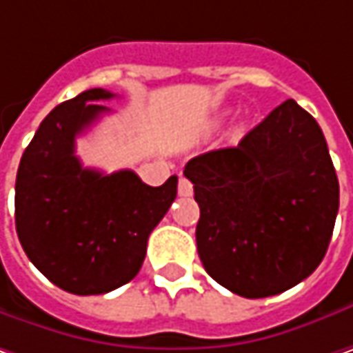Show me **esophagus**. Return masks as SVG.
<instances>
[{
	"label": "esophagus",
	"mask_w": 353,
	"mask_h": 353,
	"mask_svg": "<svg viewBox=\"0 0 353 353\" xmlns=\"http://www.w3.org/2000/svg\"><path fill=\"white\" fill-rule=\"evenodd\" d=\"M177 193L181 195V197H190L193 193V185L192 181L188 179V177H179V185H177Z\"/></svg>",
	"instance_id": "1"
}]
</instances>
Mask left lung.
Here are the masks:
<instances>
[{
    "label": "left lung",
    "mask_w": 353,
    "mask_h": 353,
    "mask_svg": "<svg viewBox=\"0 0 353 353\" xmlns=\"http://www.w3.org/2000/svg\"><path fill=\"white\" fill-rule=\"evenodd\" d=\"M207 274L245 299L302 283L328 251L340 185L318 122L284 100L237 148L188 161Z\"/></svg>",
    "instance_id": "left-lung-1"
}]
</instances>
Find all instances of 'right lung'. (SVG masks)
<instances>
[{
    "instance_id": "1",
    "label": "right lung",
    "mask_w": 353,
    "mask_h": 353,
    "mask_svg": "<svg viewBox=\"0 0 353 353\" xmlns=\"http://www.w3.org/2000/svg\"><path fill=\"white\" fill-rule=\"evenodd\" d=\"M114 94L90 88L53 108L25 148L15 179V227L29 261L70 294H106L130 283L154 227L177 195V176L160 188L132 170L110 176L83 168L77 136L110 108Z\"/></svg>"
}]
</instances>
